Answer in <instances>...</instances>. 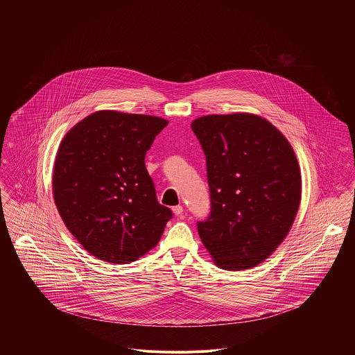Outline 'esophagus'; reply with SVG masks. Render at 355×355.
<instances>
[{"label":"esophagus","instance_id":"esophagus-1","mask_svg":"<svg viewBox=\"0 0 355 355\" xmlns=\"http://www.w3.org/2000/svg\"><path fill=\"white\" fill-rule=\"evenodd\" d=\"M172 211H173L176 216H182L183 211H184V209H183V206L178 205V206H173V207H172Z\"/></svg>","mask_w":355,"mask_h":355}]
</instances>
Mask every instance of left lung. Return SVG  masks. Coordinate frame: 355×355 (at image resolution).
I'll return each instance as SVG.
<instances>
[{
  "mask_svg": "<svg viewBox=\"0 0 355 355\" xmlns=\"http://www.w3.org/2000/svg\"><path fill=\"white\" fill-rule=\"evenodd\" d=\"M191 128L206 157L210 213L197 228L223 269L262 262L283 242L301 201V172L288 141L249 113L211 114Z\"/></svg>",
  "mask_w": 355,
  "mask_h": 355,
  "instance_id": "1",
  "label": "left lung"
}]
</instances>
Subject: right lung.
Segmentation results:
<instances>
[{"label": "right lung", "mask_w": 355, "mask_h": 355, "mask_svg": "<svg viewBox=\"0 0 355 355\" xmlns=\"http://www.w3.org/2000/svg\"><path fill=\"white\" fill-rule=\"evenodd\" d=\"M166 120L96 112L64 137L53 193L71 234L92 255L128 263L153 249L173 217L157 201L145 155Z\"/></svg>", "instance_id": "add662e5"}]
</instances>
